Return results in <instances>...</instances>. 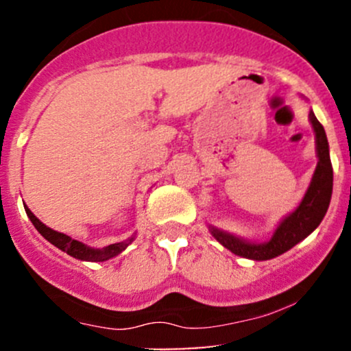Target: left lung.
<instances>
[{"label": "left lung", "mask_w": 351, "mask_h": 351, "mask_svg": "<svg viewBox=\"0 0 351 351\" xmlns=\"http://www.w3.org/2000/svg\"><path fill=\"white\" fill-rule=\"evenodd\" d=\"M308 120L315 132V150L318 156L315 171H313L312 181H310L299 206L282 217L276 231L272 232L271 239L265 243H252V241L243 239V237L231 234L223 229L209 226V231L217 243L223 244L236 256L252 261L274 259V257L287 252L308 234H312L322 223L324 216L327 215L333 189V168L330 162L328 140L324 127L312 110L308 112Z\"/></svg>", "instance_id": "1"}]
</instances>
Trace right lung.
Masks as SVG:
<instances>
[{
  "instance_id": "obj_1",
  "label": "right lung",
  "mask_w": 351,
  "mask_h": 351,
  "mask_svg": "<svg viewBox=\"0 0 351 351\" xmlns=\"http://www.w3.org/2000/svg\"><path fill=\"white\" fill-rule=\"evenodd\" d=\"M24 209H26V215L31 219V223L34 224V228L38 229L39 234H41L44 239H47L51 244H54L56 247H59L60 251L67 252L69 256L75 257V259L79 261H87V263H104V261H108L112 259V257L119 256V254L125 251L127 245L135 239V236H132L130 239L123 241V243H115V244L106 245V247L102 249H94L90 247V245L80 243L77 239H72L71 236L64 234V232H58L54 231V229L47 228L46 224L41 223V221L31 213V209L27 208L26 204H24Z\"/></svg>"
}]
</instances>
